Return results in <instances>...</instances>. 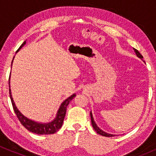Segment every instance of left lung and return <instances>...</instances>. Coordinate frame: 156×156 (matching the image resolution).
I'll return each instance as SVG.
<instances>
[{
  "label": "left lung",
  "mask_w": 156,
  "mask_h": 156,
  "mask_svg": "<svg viewBox=\"0 0 156 156\" xmlns=\"http://www.w3.org/2000/svg\"><path fill=\"white\" fill-rule=\"evenodd\" d=\"M134 51H135V53H136V56H137V57H139L140 59H143V58H144V57H143L142 55H141L140 53V52L138 51L137 50H136V49H134ZM90 114L91 124H92V126H93V127H94V130H95L96 131H97V133H99V134L102 135V136H108V137H109V136H115V134H111V133H106V132L103 131V130H101V129H100V127L97 126V124H96V122H94V117H93V115H92V112H90Z\"/></svg>",
  "instance_id": "left-lung-1"
}]
</instances>
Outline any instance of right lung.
<instances>
[{
  "label": "right lung",
  "mask_w": 156,
  "mask_h": 156,
  "mask_svg": "<svg viewBox=\"0 0 156 156\" xmlns=\"http://www.w3.org/2000/svg\"><path fill=\"white\" fill-rule=\"evenodd\" d=\"M26 44V41L23 43V44L20 47V48L17 50L16 53L23 48L24 45ZM14 59V57H13ZM13 61V60H12ZM10 80L9 79V84H10ZM10 97L11 100V103H12V107H13L14 112H15L17 118L19 119L20 122H21L22 125H23L28 130L32 132V133H36V134H52V133H56L57 130L60 129L62 127V123H63V120L65 119L66 113L67 106H68L69 102L76 96V94H74L72 96L68 97L66 100H64L62 103H61L60 106H59V109H58L56 115L55 119L50 122L48 123H42V122H37L35 121H33L31 119H29V118L26 117L19 110V108L16 107L15 103L13 101V99L12 97V93H11L10 90Z\"/></svg>",
  "instance_id": "add662e5"
}]
</instances>
